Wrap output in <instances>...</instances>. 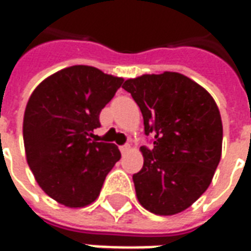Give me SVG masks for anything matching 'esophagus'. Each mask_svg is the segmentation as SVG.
Returning a JSON list of instances; mask_svg holds the SVG:
<instances>
[{"instance_id": "esophagus-1", "label": "esophagus", "mask_w": 251, "mask_h": 251, "mask_svg": "<svg viewBox=\"0 0 251 251\" xmlns=\"http://www.w3.org/2000/svg\"><path fill=\"white\" fill-rule=\"evenodd\" d=\"M120 151H121V153L129 152V151H130V145H127V144H126V145H122V147L120 148Z\"/></svg>"}]
</instances>
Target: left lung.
Instances as JSON below:
<instances>
[{
  "mask_svg": "<svg viewBox=\"0 0 251 251\" xmlns=\"http://www.w3.org/2000/svg\"><path fill=\"white\" fill-rule=\"evenodd\" d=\"M153 149L141 147L144 167L133 175L137 199L156 215H175L199 199L221 161L223 126L211 94L183 74L165 71L127 79Z\"/></svg>",
  "mask_w": 251,
  "mask_h": 251,
  "instance_id": "left-lung-1",
  "label": "left lung"
}]
</instances>
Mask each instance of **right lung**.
<instances>
[{
    "instance_id": "right-lung-1",
    "label": "right lung",
    "mask_w": 251,
    "mask_h": 251,
    "mask_svg": "<svg viewBox=\"0 0 251 251\" xmlns=\"http://www.w3.org/2000/svg\"><path fill=\"white\" fill-rule=\"evenodd\" d=\"M124 77L91 66H71L52 74L33 90L23 122L25 154L37 184L70 208L97 200L121 152L93 140L99 113Z\"/></svg>"
}]
</instances>
